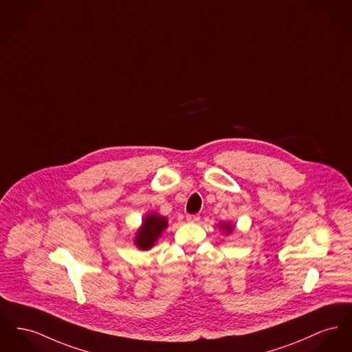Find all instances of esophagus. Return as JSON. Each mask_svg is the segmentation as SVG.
Instances as JSON below:
<instances>
[{
    "instance_id": "1",
    "label": "esophagus",
    "mask_w": 352,
    "mask_h": 352,
    "mask_svg": "<svg viewBox=\"0 0 352 352\" xmlns=\"http://www.w3.org/2000/svg\"><path fill=\"white\" fill-rule=\"evenodd\" d=\"M187 222H191V223H198L199 222V215H187Z\"/></svg>"
}]
</instances>
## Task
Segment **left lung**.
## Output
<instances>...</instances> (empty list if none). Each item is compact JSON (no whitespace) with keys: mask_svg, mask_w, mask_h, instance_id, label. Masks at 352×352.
I'll use <instances>...</instances> for the list:
<instances>
[{"mask_svg":"<svg viewBox=\"0 0 352 352\" xmlns=\"http://www.w3.org/2000/svg\"><path fill=\"white\" fill-rule=\"evenodd\" d=\"M218 226H219V228H221L226 235L232 234L234 230H235V225H232V223H230V222H221Z\"/></svg>","mask_w":352,"mask_h":352,"instance_id":"obj_1","label":"left lung"}]
</instances>
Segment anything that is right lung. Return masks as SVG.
<instances>
[{"label": "right lung", "instance_id": "right-lung-1", "mask_svg": "<svg viewBox=\"0 0 352 352\" xmlns=\"http://www.w3.org/2000/svg\"><path fill=\"white\" fill-rule=\"evenodd\" d=\"M167 225L168 222L166 217H162L154 211L147 212L142 219L141 226L135 231L134 245L142 251L150 250L161 238L162 232L167 228Z\"/></svg>", "mask_w": 352, "mask_h": 352}]
</instances>
